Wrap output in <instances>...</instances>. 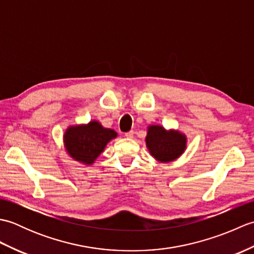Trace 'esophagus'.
Masks as SVG:
<instances>
[{
	"label": "esophagus",
	"mask_w": 254,
	"mask_h": 254,
	"mask_svg": "<svg viewBox=\"0 0 254 254\" xmlns=\"http://www.w3.org/2000/svg\"><path fill=\"white\" fill-rule=\"evenodd\" d=\"M124 135H126V137H127V138H132V137H133V135H134V132H133V131L127 132L126 134H124Z\"/></svg>",
	"instance_id": "34e87169"
}]
</instances>
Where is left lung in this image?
Listing matches in <instances>:
<instances>
[{"label":"left lung","mask_w":254,"mask_h":254,"mask_svg":"<svg viewBox=\"0 0 254 254\" xmlns=\"http://www.w3.org/2000/svg\"><path fill=\"white\" fill-rule=\"evenodd\" d=\"M146 145L156 159L168 163L183 153L186 148V136L179 132H167L164 127L152 126L148 127Z\"/></svg>","instance_id":"8db88e82"}]
</instances>
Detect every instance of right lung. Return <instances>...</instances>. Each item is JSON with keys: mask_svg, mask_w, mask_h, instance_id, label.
Masks as SVG:
<instances>
[{"mask_svg": "<svg viewBox=\"0 0 254 254\" xmlns=\"http://www.w3.org/2000/svg\"><path fill=\"white\" fill-rule=\"evenodd\" d=\"M116 136L115 131L93 121L88 126L69 127L64 135V142L74 159L90 165L101 154L107 143Z\"/></svg>", "mask_w": 254, "mask_h": 254, "instance_id": "obj_1", "label": "right lung"}]
</instances>
